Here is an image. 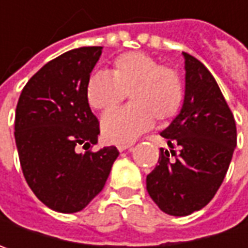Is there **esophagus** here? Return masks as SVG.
<instances>
[{
	"label": "esophagus",
	"instance_id": "esophagus-1",
	"mask_svg": "<svg viewBox=\"0 0 248 248\" xmlns=\"http://www.w3.org/2000/svg\"><path fill=\"white\" fill-rule=\"evenodd\" d=\"M131 146H132V145H119L117 149H119L120 152H124V150H127V149H129Z\"/></svg>",
	"mask_w": 248,
	"mask_h": 248
}]
</instances>
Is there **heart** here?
I'll list each match as a JSON object with an SVG mask.
<instances>
[{"instance_id": "1", "label": "heart", "mask_w": 248, "mask_h": 248, "mask_svg": "<svg viewBox=\"0 0 248 248\" xmlns=\"http://www.w3.org/2000/svg\"><path fill=\"white\" fill-rule=\"evenodd\" d=\"M125 93L129 106L113 110L102 119V134L111 143H129L148 131L153 120L166 124L178 114L184 102V84L176 70L161 66L148 53H121L113 70L91 74L85 95L91 108L111 110Z\"/></svg>"}]
</instances>
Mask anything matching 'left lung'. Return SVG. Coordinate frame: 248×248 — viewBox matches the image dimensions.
Here are the masks:
<instances>
[{"label":"left lung","instance_id":"left-lung-1","mask_svg":"<svg viewBox=\"0 0 248 248\" xmlns=\"http://www.w3.org/2000/svg\"><path fill=\"white\" fill-rule=\"evenodd\" d=\"M185 59V95L181 111L161 137L156 168L146 176L149 196L161 211L185 217L211 202L224 181L236 148V123L211 73L189 53ZM174 147L180 149L176 155ZM177 157L169 160V153Z\"/></svg>","mask_w":248,"mask_h":248}]
</instances>
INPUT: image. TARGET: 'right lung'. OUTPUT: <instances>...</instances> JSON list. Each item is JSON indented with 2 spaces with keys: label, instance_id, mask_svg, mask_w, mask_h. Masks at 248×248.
Returning a JSON list of instances; mask_svg holds the SVG:
<instances>
[{
  "label": "right lung",
  "instance_id": "right-lung-1",
  "mask_svg": "<svg viewBox=\"0 0 248 248\" xmlns=\"http://www.w3.org/2000/svg\"><path fill=\"white\" fill-rule=\"evenodd\" d=\"M100 55L102 46H81L55 58L24 85L16 106L15 142L26 182L58 213L90 204L119 157L114 146L77 152L98 143L99 123L85 87Z\"/></svg>",
  "mask_w": 248,
  "mask_h": 248
}]
</instances>
